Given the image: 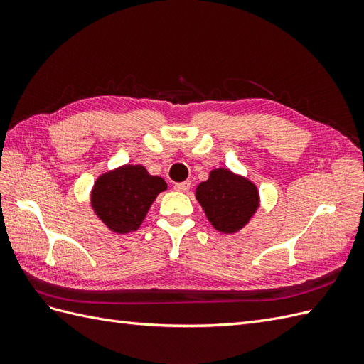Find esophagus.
<instances>
[{
	"mask_svg": "<svg viewBox=\"0 0 364 364\" xmlns=\"http://www.w3.org/2000/svg\"><path fill=\"white\" fill-rule=\"evenodd\" d=\"M190 186H191V182H190V181H183V182L174 183V190H176V191H182V193H185V191H188V190H190Z\"/></svg>",
	"mask_w": 364,
	"mask_h": 364,
	"instance_id": "34e87169",
	"label": "esophagus"
}]
</instances>
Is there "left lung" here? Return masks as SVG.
Returning <instances> with one entry per match:
<instances>
[{
    "mask_svg": "<svg viewBox=\"0 0 364 364\" xmlns=\"http://www.w3.org/2000/svg\"><path fill=\"white\" fill-rule=\"evenodd\" d=\"M211 225L225 234L243 228L258 208V190L250 181L225 168L213 170L196 190Z\"/></svg>",
    "mask_w": 364,
    "mask_h": 364,
    "instance_id": "1",
    "label": "left lung"
}]
</instances>
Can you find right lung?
<instances>
[{"label":"right lung","instance_id":"obj_1","mask_svg":"<svg viewBox=\"0 0 364 364\" xmlns=\"http://www.w3.org/2000/svg\"><path fill=\"white\" fill-rule=\"evenodd\" d=\"M167 188L142 165H123L97 179L91 194L95 214L118 234L134 232L147 215L156 196Z\"/></svg>","mask_w":364,"mask_h":364}]
</instances>
